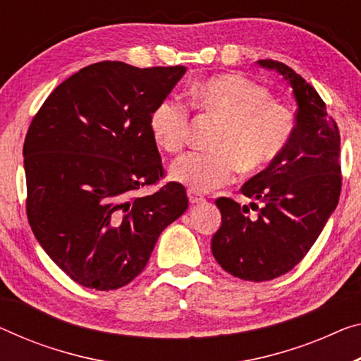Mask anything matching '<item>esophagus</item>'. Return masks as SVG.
Instances as JSON below:
<instances>
[{"instance_id":"esophagus-1","label":"esophagus","mask_w":361,"mask_h":361,"mask_svg":"<svg viewBox=\"0 0 361 361\" xmlns=\"http://www.w3.org/2000/svg\"><path fill=\"white\" fill-rule=\"evenodd\" d=\"M187 195H188V202H190L192 204H195V203H203L204 202V198L202 197V195H198L197 192H193V190H188L187 192Z\"/></svg>"}]
</instances>
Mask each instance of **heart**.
<instances>
[{
    "mask_svg": "<svg viewBox=\"0 0 361 361\" xmlns=\"http://www.w3.org/2000/svg\"><path fill=\"white\" fill-rule=\"evenodd\" d=\"M193 103L224 119L214 140L216 152H192L171 164V179L193 192H212L234 179L238 166L258 171L273 163L295 130V114L271 99L263 85L242 74L209 77L193 87ZM190 111L177 99H163L149 114L154 142L177 153L187 142Z\"/></svg>",
    "mask_w": 361,
    "mask_h": 361,
    "instance_id": "b5f03b06",
    "label": "heart"
}]
</instances>
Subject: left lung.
<instances>
[{
    "label": "left lung",
    "mask_w": 361,
    "mask_h": 361,
    "mask_svg": "<svg viewBox=\"0 0 361 361\" xmlns=\"http://www.w3.org/2000/svg\"><path fill=\"white\" fill-rule=\"evenodd\" d=\"M290 85L297 102L295 130L287 147L262 173L242 187L248 198L262 202L257 216L247 204L221 197V227L212 252L227 273L243 281L263 282L289 273L313 247L341 195V135L326 113L318 92L289 66L259 59Z\"/></svg>",
    "instance_id": "8db88e82"
}]
</instances>
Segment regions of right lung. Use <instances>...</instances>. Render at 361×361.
<instances>
[{
	"mask_svg": "<svg viewBox=\"0 0 361 361\" xmlns=\"http://www.w3.org/2000/svg\"><path fill=\"white\" fill-rule=\"evenodd\" d=\"M185 71L121 61L87 66L33 118L22 152L27 218L43 250L77 284H129L159 234L185 213L187 193L177 182L134 197L163 177L149 114Z\"/></svg>",
	"mask_w": 361,
	"mask_h": 361,
	"instance_id": "1",
	"label": "right lung"
}]
</instances>
